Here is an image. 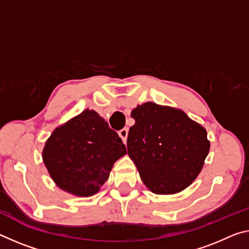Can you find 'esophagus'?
<instances>
[{
  "instance_id": "obj_1",
  "label": "esophagus",
  "mask_w": 249,
  "mask_h": 249,
  "mask_svg": "<svg viewBox=\"0 0 249 249\" xmlns=\"http://www.w3.org/2000/svg\"><path fill=\"white\" fill-rule=\"evenodd\" d=\"M127 135H128V128H123L118 132V136L121 137L124 144H126V141H127Z\"/></svg>"
}]
</instances>
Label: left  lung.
<instances>
[{"label":"left lung","instance_id":"left-lung-1","mask_svg":"<svg viewBox=\"0 0 249 249\" xmlns=\"http://www.w3.org/2000/svg\"><path fill=\"white\" fill-rule=\"evenodd\" d=\"M127 136V153L154 194L184 191L202 172L211 148L207 132L184 110L146 102L137 105Z\"/></svg>","mask_w":249,"mask_h":249}]
</instances>
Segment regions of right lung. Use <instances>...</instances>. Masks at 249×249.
<instances>
[{
  "label": "right lung",
  "mask_w": 249,
  "mask_h": 249,
  "mask_svg": "<svg viewBox=\"0 0 249 249\" xmlns=\"http://www.w3.org/2000/svg\"><path fill=\"white\" fill-rule=\"evenodd\" d=\"M125 154L117 133L95 110L86 108L54 129L45 142L42 159L58 188L89 197L100 191L114 163Z\"/></svg>",
  "instance_id": "add662e5"
}]
</instances>
